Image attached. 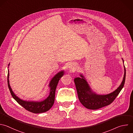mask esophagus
Returning a JSON list of instances; mask_svg holds the SVG:
<instances>
[{"instance_id": "34e87169", "label": "esophagus", "mask_w": 133, "mask_h": 133, "mask_svg": "<svg viewBox=\"0 0 133 133\" xmlns=\"http://www.w3.org/2000/svg\"><path fill=\"white\" fill-rule=\"evenodd\" d=\"M69 68L70 71H74V70H75V68L74 66H72V65H70V66H69Z\"/></svg>"}]
</instances>
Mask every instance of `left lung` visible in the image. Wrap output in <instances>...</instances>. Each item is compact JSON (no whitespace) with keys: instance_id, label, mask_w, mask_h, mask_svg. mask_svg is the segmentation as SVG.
<instances>
[{"instance_id":"left-lung-1","label":"left lung","mask_w":133,"mask_h":133,"mask_svg":"<svg viewBox=\"0 0 133 133\" xmlns=\"http://www.w3.org/2000/svg\"><path fill=\"white\" fill-rule=\"evenodd\" d=\"M122 60L124 63L123 58ZM124 67V75L122 83L115 91L108 95H100L93 92L82 74H80V77L75 78L74 79V82L78 97L81 103L87 109L97 110L107 106L112 103L122 89L125 83L126 70L125 66Z\"/></svg>"}]
</instances>
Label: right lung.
Segmentation results:
<instances>
[{
	"instance_id": "1",
	"label": "right lung",
	"mask_w": 133,
	"mask_h": 133,
	"mask_svg": "<svg viewBox=\"0 0 133 133\" xmlns=\"http://www.w3.org/2000/svg\"><path fill=\"white\" fill-rule=\"evenodd\" d=\"M9 65L10 64H9L8 66H9ZM64 71L62 70L58 72L52 78L49 85V87L50 88L49 96L46 99L42 101H24L18 98L13 92L10 85L9 80V70L8 72V85L13 98L25 109L34 113H43L49 111L53 105L55 101V95L56 87L60 78L64 75Z\"/></svg>"
}]
</instances>
